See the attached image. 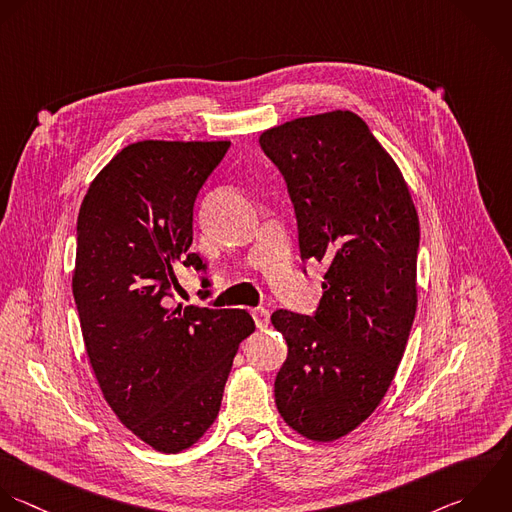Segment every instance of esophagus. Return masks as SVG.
Wrapping results in <instances>:
<instances>
[{
    "mask_svg": "<svg viewBox=\"0 0 512 512\" xmlns=\"http://www.w3.org/2000/svg\"><path fill=\"white\" fill-rule=\"evenodd\" d=\"M251 315H253V319H255V325H257L259 329H265V327L269 325V317H271V313H269L267 309H263V307L251 309Z\"/></svg>",
    "mask_w": 512,
    "mask_h": 512,
    "instance_id": "34e87169",
    "label": "esophagus"
}]
</instances>
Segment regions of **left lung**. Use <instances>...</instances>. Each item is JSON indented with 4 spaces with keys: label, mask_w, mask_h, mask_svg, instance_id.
Segmentation results:
<instances>
[{
    "label": "left lung",
    "mask_w": 512,
    "mask_h": 512,
    "mask_svg": "<svg viewBox=\"0 0 512 512\" xmlns=\"http://www.w3.org/2000/svg\"><path fill=\"white\" fill-rule=\"evenodd\" d=\"M259 143L285 177L301 257L327 263L313 317L271 315L289 349L275 403L293 431L331 443L371 417L403 359L419 217L401 169L353 111L287 121Z\"/></svg>",
    "instance_id": "obj_1"
}]
</instances>
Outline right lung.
<instances>
[{
    "label": "right lung",
    "instance_id": "obj_1",
    "mask_svg": "<svg viewBox=\"0 0 512 512\" xmlns=\"http://www.w3.org/2000/svg\"><path fill=\"white\" fill-rule=\"evenodd\" d=\"M229 145L131 143L91 181L77 217L71 287L91 369L117 419L159 453L207 433L255 331L245 309L163 305L179 263L205 269L189 253L193 205Z\"/></svg>",
    "mask_w": 512,
    "mask_h": 512
}]
</instances>
